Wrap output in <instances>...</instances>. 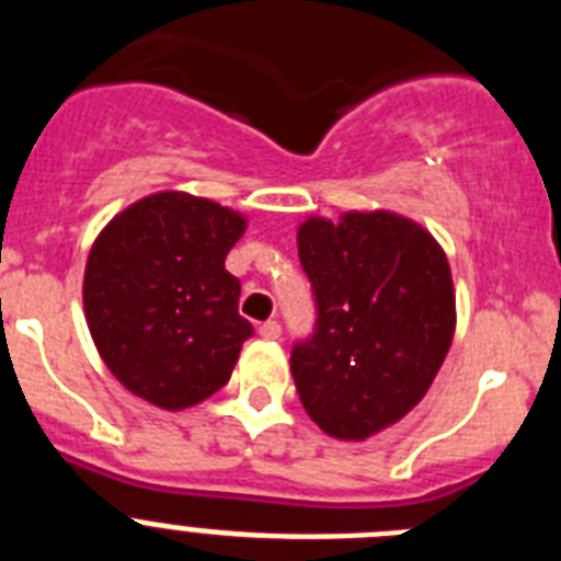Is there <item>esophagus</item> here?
<instances>
[{"label": "esophagus", "instance_id": "obj_1", "mask_svg": "<svg viewBox=\"0 0 561 561\" xmlns=\"http://www.w3.org/2000/svg\"><path fill=\"white\" fill-rule=\"evenodd\" d=\"M257 334L264 336V340H277L280 336V323L277 320H266V323H261Z\"/></svg>", "mask_w": 561, "mask_h": 561}]
</instances>
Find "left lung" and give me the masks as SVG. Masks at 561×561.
I'll return each mask as SVG.
<instances>
[{"label":"left lung","mask_w":561,"mask_h":561,"mask_svg":"<svg viewBox=\"0 0 561 561\" xmlns=\"http://www.w3.org/2000/svg\"><path fill=\"white\" fill-rule=\"evenodd\" d=\"M297 252L314 295V331L291 348V376L323 433L365 440L424 399L455 334L444 250L388 210L309 219Z\"/></svg>","instance_id":"obj_1"}]
</instances>
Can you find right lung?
<instances>
[{
	"label": "right lung",
	"instance_id": "obj_1",
	"mask_svg": "<svg viewBox=\"0 0 561 561\" xmlns=\"http://www.w3.org/2000/svg\"><path fill=\"white\" fill-rule=\"evenodd\" d=\"M247 221L191 193H153L114 216L83 275V309L106 368L162 410L225 388L250 340L238 277L225 270Z\"/></svg>",
	"mask_w": 561,
	"mask_h": 561
}]
</instances>
